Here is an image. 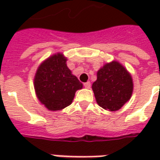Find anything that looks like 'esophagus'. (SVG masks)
<instances>
[{
    "instance_id": "34e87169",
    "label": "esophagus",
    "mask_w": 160,
    "mask_h": 160,
    "mask_svg": "<svg viewBox=\"0 0 160 160\" xmlns=\"http://www.w3.org/2000/svg\"><path fill=\"white\" fill-rule=\"evenodd\" d=\"M84 87L88 89V88H90L91 87V83L89 81H88V82H86V83H84Z\"/></svg>"
}]
</instances>
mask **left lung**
Wrapping results in <instances>:
<instances>
[{
  "instance_id": "8db88e82",
  "label": "left lung",
  "mask_w": 160,
  "mask_h": 160,
  "mask_svg": "<svg viewBox=\"0 0 160 160\" xmlns=\"http://www.w3.org/2000/svg\"><path fill=\"white\" fill-rule=\"evenodd\" d=\"M92 87L98 105L115 111L129 100L133 82L127 70L118 62H112L98 71L97 80Z\"/></svg>"
}]
</instances>
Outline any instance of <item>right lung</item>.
<instances>
[{
	"instance_id": "right-lung-1",
	"label": "right lung",
	"mask_w": 160,
	"mask_h": 160,
	"mask_svg": "<svg viewBox=\"0 0 160 160\" xmlns=\"http://www.w3.org/2000/svg\"><path fill=\"white\" fill-rule=\"evenodd\" d=\"M62 54H56L46 60L37 71L34 87L37 96L49 111H59L68 106L75 92L82 83L71 73Z\"/></svg>"
}]
</instances>
